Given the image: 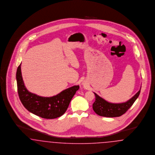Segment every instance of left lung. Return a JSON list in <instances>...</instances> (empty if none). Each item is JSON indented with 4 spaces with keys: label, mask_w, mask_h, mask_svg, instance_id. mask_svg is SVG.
Returning <instances> with one entry per match:
<instances>
[{
    "label": "left lung",
    "mask_w": 155,
    "mask_h": 155,
    "mask_svg": "<svg viewBox=\"0 0 155 155\" xmlns=\"http://www.w3.org/2000/svg\"><path fill=\"white\" fill-rule=\"evenodd\" d=\"M140 91L141 88L132 98L122 103L109 102L94 93L95 95V101L93 104V110L97 114L101 116L107 117H119L125 114L133 105L140 94Z\"/></svg>",
    "instance_id": "obj_1"
}]
</instances>
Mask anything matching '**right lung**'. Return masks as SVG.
<instances>
[{
	"instance_id": "1",
	"label": "right lung",
	"mask_w": 155,
	"mask_h": 155,
	"mask_svg": "<svg viewBox=\"0 0 155 155\" xmlns=\"http://www.w3.org/2000/svg\"><path fill=\"white\" fill-rule=\"evenodd\" d=\"M21 65V64L17 70L16 79L18 93L24 107L29 112L45 119H53L64 114L79 86L67 88L53 97H41L27 90L22 79Z\"/></svg>"
}]
</instances>
